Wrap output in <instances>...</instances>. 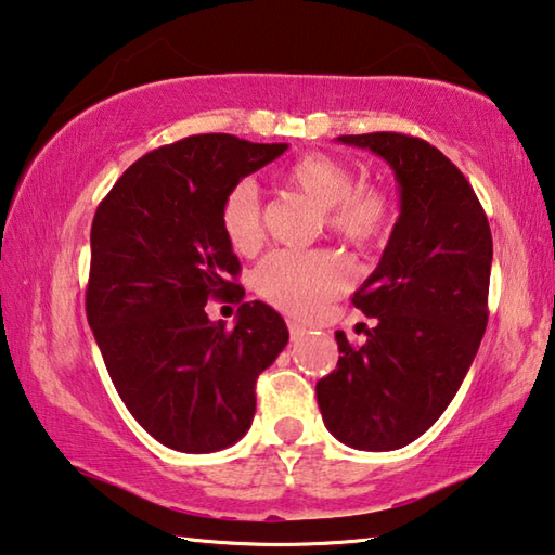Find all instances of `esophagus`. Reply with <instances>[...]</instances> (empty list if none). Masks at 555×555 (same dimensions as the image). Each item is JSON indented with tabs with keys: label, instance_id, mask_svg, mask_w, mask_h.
<instances>
[{
	"label": "esophagus",
	"instance_id": "34e87169",
	"mask_svg": "<svg viewBox=\"0 0 555 555\" xmlns=\"http://www.w3.org/2000/svg\"><path fill=\"white\" fill-rule=\"evenodd\" d=\"M287 328H289V336H293V341H297V338H302L307 334V326L299 324V322H287Z\"/></svg>",
	"mask_w": 555,
	"mask_h": 555
}]
</instances>
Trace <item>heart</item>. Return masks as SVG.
<instances>
[{
    "label": "heart",
    "mask_w": 555,
    "mask_h": 555,
    "mask_svg": "<svg viewBox=\"0 0 555 555\" xmlns=\"http://www.w3.org/2000/svg\"><path fill=\"white\" fill-rule=\"evenodd\" d=\"M289 190L305 194L322 209L332 236L356 248H373L390 227V202L375 184H353V172L332 155L309 153L283 175ZM221 231L229 246L248 256L262 241L256 184L241 180L221 202ZM351 268L334 250H272L253 272V287L268 305L287 314L314 317L346 293Z\"/></svg>",
    "instance_id": "obj_1"
}]
</instances>
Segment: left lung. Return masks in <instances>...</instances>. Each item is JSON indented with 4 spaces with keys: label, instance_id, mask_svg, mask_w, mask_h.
I'll list each match as a JSON object with an SVG mask.
<instances>
[{
    "label": "left lung",
    "instance_id": "left-lung-1",
    "mask_svg": "<svg viewBox=\"0 0 555 555\" xmlns=\"http://www.w3.org/2000/svg\"><path fill=\"white\" fill-rule=\"evenodd\" d=\"M338 141L380 155L402 211L353 305L377 326L356 346L336 332L338 363L317 383L326 429L361 451H395L439 420L488 326L492 233L470 182L416 135L375 131Z\"/></svg>",
    "mask_w": 555,
    "mask_h": 555
}]
</instances>
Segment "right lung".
<instances>
[{
    "instance_id": "right-lung-1",
    "label": "right lung",
    "mask_w": 555,
    "mask_h": 555,
    "mask_svg": "<svg viewBox=\"0 0 555 555\" xmlns=\"http://www.w3.org/2000/svg\"><path fill=\"white\" fill-rule=\"evenodd\" d=\"M287 151L229 133L188 135L135 160L94 211L85 309L126 410L182 453L236 443L256 414V380L287 344L266 302H243L221 202ZM209 298L241 304L209 323Z\"/></svg>"
}]
</instances>
